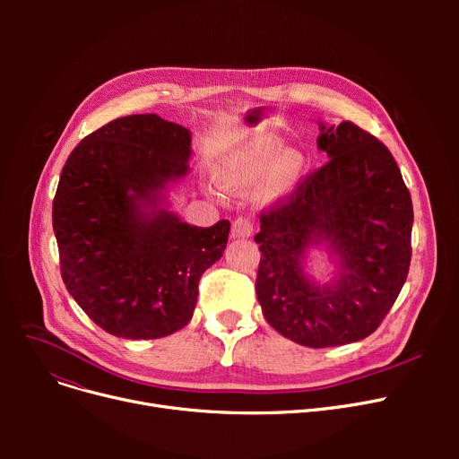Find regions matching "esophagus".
Masks as SVG:
<instances>
[{"mask_svg": "<svg viewBox=\"0 0 459 459\" xmlns=\"http://www.w3.org/2000/svg\"><path fill=\"white\" fill-rule=\"evenodd\" d=\"M253 234V221L246 215H239L232 223V236L234 238H249Z\"/></svg>", "mask_w": 459, "mask_h": 459, "instance_id": "obj_1", "label": "esophagus"}]
</instances>
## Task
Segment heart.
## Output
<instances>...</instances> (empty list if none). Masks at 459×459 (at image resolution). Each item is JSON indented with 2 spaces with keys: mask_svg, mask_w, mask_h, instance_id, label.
Segmentation results:
<instances>
[{
  "mask_svg": "<svg viewBox=\"0 0 459 459\" xmlns=\"http://www.w3.org/2000/svg\"><path fill=\"white\" fill-rule=\"evenodd\" d=\"M303 169L305 160L299 152L286 151L277 135L262 134L220 169V182L229 189H246L266 174L260 184V197L279 201L296 187Z\"/></svg>",
  "mask_w": 459,
  "mask_h": 459,
  "instance_id": "obj_1",
  "label": "heart"
}]
</instances>
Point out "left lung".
<instances>
[{
  "label": "left lung",
  "instance_id": "obj_1",
  "mask_svg": "<svg viewBox=\"0 0 459 459\" xmlns=\"http://www.w3.org/2000/svg\"><path fill=\"white\" fill-rule=\"evenodd\" d=\"M329 160L260 212L256 296L264 318L308 348L367 339L387 316L411 262L413 203L400 169L370 132L344 120L325 128ZM342 258L331 287L312 285L300 256L312 243Z\"/></svg>",
  "mask_w": 459,
  "mask_h": 459
}]
</instances>
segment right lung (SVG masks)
Segmentation results:
<instances>
[{
  "instance_id": "1",
  "label": "right lung",
  "mask_w": 459,
  "mask_h": 459,
  "mask_svg": "<svg viewBox=\"0 0 459 459\" xmlns=\"http://www.w3.org/2000/svg\"><path fill=\"white\" fill-rule=\"evenodd\" d=\"M189 132L161 117L111 120L70 152L52 221L61 277L85 315L109 334L151 341L189 324L201 275L220 260L230 223L191 227L156 191L187 173Z\"/></svg>"
}]
</instances>
